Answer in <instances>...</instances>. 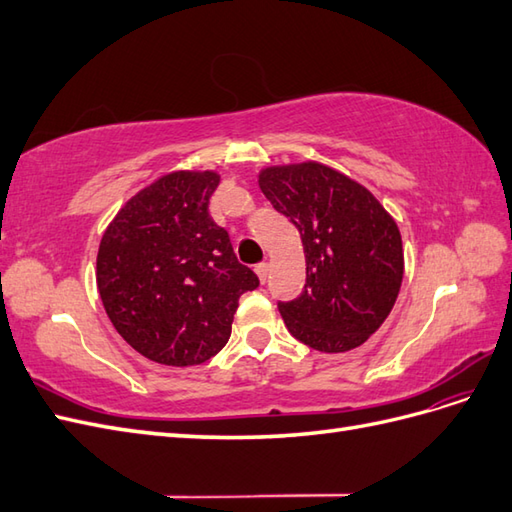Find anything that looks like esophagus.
<instances>
[{
    "label": "esophagus",
    "mask_w": 512,
    "mask_h": 512,
    "mask_svg": "<svg viewBox=\"0 0 512 512\" xmlns=\"http://www.w3.org/2000/svg\"><path fill=\"white\" fill-rule=\"evenodd\" d=\"M256 275H258V280L262 282V284H265L267 282V277H269V265H267V262H260V265H256Z\"/></svg>",
    "instance_id": "obj_1"
}]
</instances>
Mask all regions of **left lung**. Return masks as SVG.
Wrapping results in <instances>:
<instances>
[{
	"mask_svg": "<svg viewBox=\"0 0 512 512\" xmlns=\"http://www.w3.org/2000/svg\"><path fill=\"white\" fill-rule=\"evenodd\" d=\"M258 185L303 243V294L277 303L288 331L327 354L359 348L389 318L404 280L393 215L365 185L312 160L262 168Z\"/></svg>",
	"mask_w": 512,
	"mask_h": 512,
	"instance_id": "left-lung-1",
	"label": "left lung"
}]
</instances>
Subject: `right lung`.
I'll return each instance as SVG.
<instances>
[{
    "instance_id": "obj_1",
    "label": "right lung",
    "mask_w": 512,
    "mask_h": 512,
    "mask_svg": "<svg viewBox=\"0 0 512 512\" xmlns=\"http://www.w3.org/2000/svg\"><path fill=\"white\" fill-rule=\"evenodd\" d=\"M215 170H173L138 190L106 226L96 282L117 333L145 359L192 367L230 337L245 290L258 286L228 232L211 220Z\"/></svg>"
}]
</instances>
